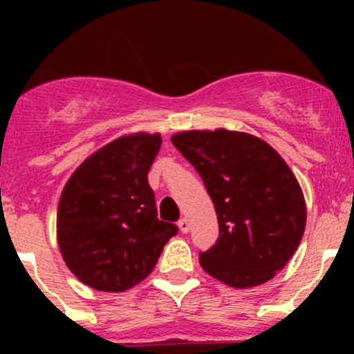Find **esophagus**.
Here are the masks:
<instances>
[{"label": "esophagus", "instance_id": "1", "mask_svg": "<svg viewBox=\"0 0 354 354\" xmlns=\"http://www.w3.org/2000/svg\"><path fill=\"white\" fill-rule=\"evenodd\" d=\"M178 226H180V231H181V233H183V234H187L188 233V231H190V221H188L187 219V217H181V219L180 221H178Z\"/></svg>", "mask_w": 354, "mask_h": 354}]
</instances>
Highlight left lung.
<instances>
[{
	"label": "left lung",
	"mask_w": 354,
	"mask_h": 354,
	"mask_svg": "<svg viewBox=\"0 0 354 354\" xmlns=\"http://www.w3.org/2000/svg\"><path fill=\"white\" fill-rule=\"evenodd\" d=\"M197 169L219 223L216 245L200 253L209 276L231 288L267 283L301 241L303 192L284 159L243 131L192 130L171 137Z\"/></svg>",
	"instance_id": "obj_1"
}]
</instances>
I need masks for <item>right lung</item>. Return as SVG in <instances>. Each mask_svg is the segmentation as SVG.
Returning a JSON list of instances; mask_svg holds the SVG:
<instances>
[{
  "mask_svg": "<svg viewBox=\"0 0 354 354\" xmlns=\"http://www.w3.org/2000/svg\"><path fill=\"white\" fill-rule=\"evenodd\" d=\"M159 133L124 135L75 169L58 205V245L68 269L97 291L121 292L144 281L159 260L173 223L157 219L147 173Z\"/></svg>",
  "mask_w": 354,
  "mask_h": 354,
  "instance_id": "1",
  "label": "right lung"
}]
</instances>
